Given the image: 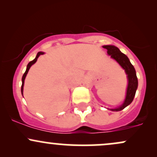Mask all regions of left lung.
I'll return each instance as SVG.
<instances>
[{
  "label": "left lung",
  "instance_id": "1",
  "mask_svg": "<svg viewBox=\"0 0 157 157\" xmlns=\"http://www.w3.org/2000/svg\"><path fill=\"white\" fill-rule=\"evenodd\" d=\"M102 47L107 49L108 55L111 56V58L114 59L121 66V67L125 70L126 75H127L128 83L126 97L125 100H124V102L122 103V105L117 108V109H110L111 111H121V110L125 109V107H127L128 105H130L134 98L135 94H136V91L137 89L138 86V80L137 77H136V71H135V68L133 66V65L131 63L128 57L125 54L122 53L117 47L114 46H111V45L103 46Z\"/></svg>",
  "mask_w": 157,
  "mask_h": 157
}]
</instances>
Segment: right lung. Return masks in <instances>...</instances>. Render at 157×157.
Segmentation results:
<instances>
[{
    "instance_id": "1",
    "label": "right lung",
    "mask_w": 157,
    "mask_h": 157,
    "mask_svg": "<svg viewBox=\"0 0 157 157\" xmlns=\"http://www.w3.org/2000/svg\"><path fill=\"white\" fill-rule=\"evenodd\" d=\"M44 52H38V53L37 54V56H36L35 58L34 59V60H32V61H31V62L29 63L28 65H27L26 70V71H25V73L23 74V77H22V86H21V93H22V95H23V85H24V80H25V78H26V75H27V73H28L30 67H31V66H32V65H33L34 63H35L36 61H37V58H38L39 56H40V55H44Z\"/></svg>"
}]
</instances>
